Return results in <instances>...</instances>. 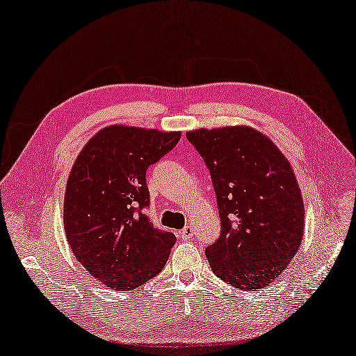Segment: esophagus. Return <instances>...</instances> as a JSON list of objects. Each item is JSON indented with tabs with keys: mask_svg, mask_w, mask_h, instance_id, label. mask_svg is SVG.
I'll return each mask as SVG.
<instances>
[{
	"mask_svg": "<svg viewBox=\"0 0 356 356\" xmlns=\"http://www.w3.org/2000/svg\"><path fill=\"white\" fill-rule=\"evenodd\" d=\"M178 236H179V238H183V240H190V238L193 237L192 227H186V228H183L181 231H178Z\"/></svg>",
	"mask_w": 356,
	"mask_h": 356,
	"instance_id": "34e87169",
	"label": "esophagus"
}]
</instances>
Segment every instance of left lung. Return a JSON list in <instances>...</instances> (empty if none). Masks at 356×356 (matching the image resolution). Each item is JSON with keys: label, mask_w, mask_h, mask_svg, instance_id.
<instances>
[{"label": "left lung", "mask_w": 356, "mask_h": 356, "mask_svg": "<svg viewBox=\"0 0 356 356\" xmlns=\"http://www.w3.org/2000/svg\"><path fill=\"white\" fill-rule=\"evenodd\" d=\"M210 170L220 236L207 246L214 275L234 287L258 291L298 252L303 201L291 164L268 137L250 127L186 133Z\"/></svg>", "instance_id": "8db88e82"}]
</instances>
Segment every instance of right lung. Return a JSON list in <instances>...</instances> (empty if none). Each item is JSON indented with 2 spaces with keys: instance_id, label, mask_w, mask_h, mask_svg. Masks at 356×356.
<instances>
[{
  "instance_id": "obj_1",
  "label": "right lung",
  "mask_w": 356,
  "mask_h": 356,
  "mask_svg": "<svg viewBox=\"0 0 356 356\" xmlns=\"http://www.w3.org/2000/svg\"><path fill=\"white\" fill-rule=\"evenodd\" d=\"M181 133L111 125L86 143L69 173L65 234L95 280L118 291L140 287L166 264L177 237L154 227L146 170Z\"/></svg>"
}]
</instances>
